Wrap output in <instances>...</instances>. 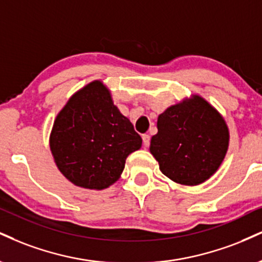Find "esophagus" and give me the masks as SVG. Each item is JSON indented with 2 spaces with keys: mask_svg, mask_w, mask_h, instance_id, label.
I'll list each match as a JSON object with an SVG mask.
<instances>
[{
  "mask_svg": "<svg viewBox=\"0 0 262 262\" xmlns=\"http://www.w3.org/2000/svg\"><path fill=\"white\" fill-rule=\"evenodd\" d=\"M143 145L145 147H147L150 145V135L144 134L143 135Z\"/></svg>",
  "mask_w": 262,
  "mask_h": 262,
  "instance_id": "obj_1",
  "label": "esophagus"
}]
</instances>
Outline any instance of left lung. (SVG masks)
Segmentation results:
<instances>
[{
	"instance_id": "1",
	"label": "left lung",
	"mask_w": 262,
	"mask_h": 262,
	"mask_svg": "<svg viewBox=\"0 0 262 262\" xmlns=\"http://www.w3.org/2000/svg\"><path fill=\"white\" fill-rule=\"evenodd\" d=\"M157 130L151 138L150 152L163 174L183 185L207 181L228 150L226 121L199 95L168 107L157 118Z\"/></svg>"
}]
</instances>
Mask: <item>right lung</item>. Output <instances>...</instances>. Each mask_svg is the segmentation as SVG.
Instances as JSON below:
<instances>
[{
    "mask_svg": "<svg viewBox=\"0 0 262 262\" xmlns=\"http://www.w3.org/2000/svg\"><path fill=\"white\" fill-rule=\"evenodd\" d=\"M141 143L101 80L85 85L68 100L50 134V149L59 172L77 187L94 190L117 182L125 159Z\"/></svg>",
    "mask_w": 262,
    "mask_h": 262,
    "instance_id": "add662e5",
    "label": "right lung"
}]
</instances>
